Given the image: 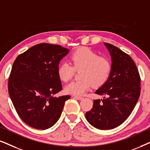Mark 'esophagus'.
Wrapping results in <instances>:
<instances>
[{
  "instance_id": "obj_1",
  "label": "esophagus",
  "mask_w": 150,
  "mask_h": 150,
  "mask_svg": "<svg viewBox=\"0 0 150 150\" xmlns=\"http://www.w3.org/2000/svg\"><path fill=\"white\" fill-rule=\"evenodd\" d=\"M74 98H76V99L79 100H82V99H83V98L81 97V96H74Z\"/></svg>"
}]
</instances>
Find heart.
<instances>
[{
    "instance_id": "b5f03b06",
    "label": "heart",
    "mask_w": 150,
    "mask_h": 150,
    "mask_svg": "<svg viewBox=\"0 0 150 150\" xmlns=\"http://www.w3.org/2000/svg\"><path fill=\"white\" fill-rule=\"evenodd\" d=\"M71 64L63 62L57 68V74L63 82H67L72 78L74 70H80L78 81L71 82L65 87L67 94L83 95L91 86L100 87L109 79L112 71L110 60L100 55L89 48L83 47L74 51L70 57Z\"/></svg>"
}]
</instances>
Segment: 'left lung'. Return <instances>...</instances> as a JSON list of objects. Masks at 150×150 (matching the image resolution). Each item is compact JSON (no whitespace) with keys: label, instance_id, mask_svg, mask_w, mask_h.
<instances>
[{"label":"left lung","instance_id":"8db88e82","mask_svg":"<svg viewBox=\"0 0 150 150\" xmlns=\"http://www.w3.org/2000/svg\"><path fill=\"white\" fill-rule=\"evenodd\" d=\"M109 51L112 71L107 82L96 91L103 100H94L86 112L87 122L100 130L116 128L126 120L138 101L141 79L132 58L113 45L104 43Z\"/></svg>","mask_w":150,"mask_h":150}]
</instances>
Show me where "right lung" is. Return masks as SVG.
<instances>
[{
  "label": "right lung",
  "instance_id": "right-lung-1",
  "mask_svg": "<svg viewBox=\"0 0 150 150\" xmlns=\"http://www.w3.org/2000/svg\"><path fill=\"white\" fill-rule=\"evenodd\" d=\"M69 51L59 45L43 43L18 55L13 62L8 91L18 115L30 127L39 130L52 127L70 98L54 96L62 89L57 68Z\"/></svg>",
  "mask_w": 150,
  "mask_h": 150
}]
</instances>
